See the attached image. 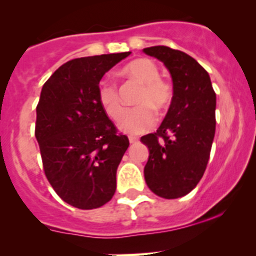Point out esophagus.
<instances>
[{"label": "esophagus", "mask_w": 256, "mask_h": 256, "mask_svg": "<svg viewBox=\"0 0 256 256\" xmlns=\"http://www.w3.org/2000/svg\"><path fill=\"white\" fill-rule=\"evenodd\" d=\"M138 142H139V139L136 136H129V142L130 144H136Z\"/></svg>", "instance_id": "34e87169"}]
</instances>
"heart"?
Wrapping results in <instances>:
<instances>
[{
	"label": "heart",
	"mask_w": 256,
	"mask_h": 256,
	"mask_svg": "<svg viewBox=\"0 0 256 256\" xmlns=\"http://www.w3.org/2000/svg\"><path fill=\"white\" fill-rule=\"evenodd\" d=\"M122 74L142 84L138 96L136 108H129L120 120V129L128 134H142L150 130L156 124L154 108L164 110L170 104L173 90L168 82L160 78V68L150 59L133 60L123 68ZM98 100L105 114L112 120H118L122 114V104L112 82L102 80L98 86Z\"/></svg>",
	"instance_id": "1"
}]
</instances>
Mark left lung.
Here are the masks:
<instances>
[{
    "mask_svg": "<svg viewBox=\"0 0 256 256\" xmlns=\"http://www.w3.org/2000/svg\"><path fill=\"white\" fill-rule=\"evenodd\" d=\"M142 52L162 62L173 81V98L156 133L140 139L148 146L144 176L157 196L174 200L197 186L215 136L216 96L210 77L192 56L166 46Z\"/></svg>",
    "mask_w": 256,
    "mask_h": 256,
    "instance_id": "1",
    "label": "left lung"
}]
</instances>
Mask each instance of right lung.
<instances>
[{"mask_svg":"<svg viewBox=\"0 0 256 256\" xmlns=\"http://www.w3.org/2000/svg\"><path fill=\"white\" fill-rule=\"evenodd\" d=\"M130 52L86 56L62 65L43 84L35 136L48 182L68 204L104 206L129 140L118 136L98 100L100 80Z\"/></svg>","mask_w":256,"mask_h":256,"instance_id":"add662e5","label":"right lung"}]
</instances>
